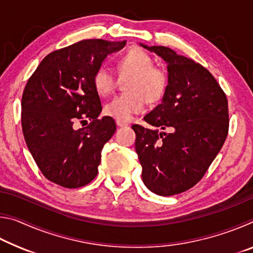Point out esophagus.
<instances>
[{"label": "esophagus", "instance_id": "1", "mask_svg": "<svg viewBox=\"0 0 253 253\" xmlns=\"http://www.w3.org/2000/svg\"><path fill=\"white\" fill-rule=\"evenodd\" d=\"M116 124H117V126H118V127L128 126V123H126V122H121V121H117V122H116Z\"/></svg>", "mask_w": 253, "mask_h": 253}]
</instances>
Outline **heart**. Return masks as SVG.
I'll list each match as a JSON object with an SVG mask.
<instances>
[{
  "instance_id": "1",
  "label": "heart",
  "mask_w": 253,
  "mask_h": 253,
  "mask_svg": "<svg viewBox=\"0 0 253 253\" xmlns=\"http://www.w3.org/2000/svg\"><path fill=\"white\" fill-rule=\"evenodd\" d=\"M119 75H130L126 83L127 92L115 96L104 106V114L121 122H128L136 114L143 113L146 99L155 102L164 96L169 77L146 51L131 48L117 60ZM116 77L108 67L99 66L92 76V85L100 96L114 90Z\"/></svg>"
}]
</instances>
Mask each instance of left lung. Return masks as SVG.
<instances>
[{
  "mask_svg": "<svg viewBox=\"0 0 253 253\" xmlns=\"http://www.w3.org/2000/svg\"><path fill=\"white\" fill-rule=\"evenodd\" d=\"M144 48L168 62L162 104L144 117L157 129L132 125L142 178L162 196L183 193L207 173L229 131L228 99L207 68L163 45ZM172 132L160 133L158 128Z\"/></svg>",
  "mask_w": 253,
  "mask_h": 253,
  "instance_id": "8db88e82",
  "label": "left lung"
}]
</instances>
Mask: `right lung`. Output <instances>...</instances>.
<instances>
[{
	"instance_id": "right-lung-1",
	"label": "right lung",
	"mask_w": 253,
	"mask_h": 253,
	"mask_svg": "<svg viewBox=\"0 0 253 253\" xmlns=\"http://www.w3.org/2000/svg\"><path fill=\"white\" fill-rule=\"evenodd\" d=\"M126 41L89 39L49 53L25 84L21 125L30 153L49 181L67 188L90 183L101 149L116 131L113 118H99L101 102L92 76ZM90 120L76 130L74 123Z\"/></svg>"
}]
</instances>
